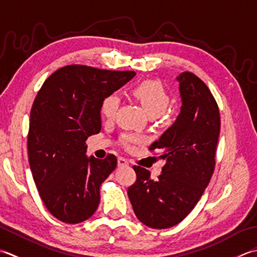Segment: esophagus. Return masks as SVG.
<instances>
[{
	"instance_id": "esophagus-1",
	"label": "esophagus",
	"mask_w": 257,
	"mask_h": 257,
	"mask_svg": "<svg viewBox=\"0 0 257 257\" xmlns=\"http://www.w3.org/2000/svg\"><path fill=\"white\" fill-rule=\"evenodd\" d=\"M117 165L118 167H122V166H127L128 165V161L124 158H118L117 160Z\"/></svg>"
}]
</instances>
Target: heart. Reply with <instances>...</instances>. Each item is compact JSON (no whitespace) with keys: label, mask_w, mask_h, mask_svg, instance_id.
Here are the masks:
<instances>
[{"label":"heart","mask_w":257,"mask_h":257,"mask_svg":"<svg viewBox=\"0 0 257 257\" xmlns=\"http://www.w3.org/2000/svg\"><path fill=\"white\" fill-rule=\"evenodd\" d=\"M133 95L142 104L145 112L151 117H158L164 114L170 105L171 98L164 86L158 81H143L133 88ZM121 104V97L116 93H111L103 98L101 103L102 116L111 121L116 115ZM144 138L138 134L124 133L121 136V144L125 149H132L135 144L143 142Z\"/></svg>","instance_id":"obj_1"}]
</instances>
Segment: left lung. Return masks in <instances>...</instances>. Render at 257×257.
Wrapping results in <instances>:
<instances>
[{"instance_id":"8db88e82","label":"left lung","mask_w":257,"mask_h":257,"mask_svg":"<svg viewBox=\"0 0 257 257\" xmlns=\"http://www.w3.org/2000/svg\"><path fill=\"white\" fill-rule=\"evenodd\" d=\"M182 98L181 113L150 146L166 163L154 181L151 173L133 166L136 181L127 194L141 222L152 228H169L182 222L208 185L215 167L221 117L215 98L205 83L191 72L176 77Z\"/></svg>"}]
</instances>
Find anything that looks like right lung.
I'll return each instance as SVG.
<instances>
[{"mask_svg":"<svg viewBox=\"0 0 257 257\" xmlns=\"http://www.w3.org/2000/svg\"><path fill=\"white\" fill-rule=\"evenodd\" d=\"M135 76L67 65L43 83L31 108L28 153L33 180L49 212L77 224L99 204V186L117 165L116 156H86L88 136L101 131V103Z\"/></svg>","mask_w":257,"mask_h":257,"instance_id":"1","label":"right lung"}]
</instances>
